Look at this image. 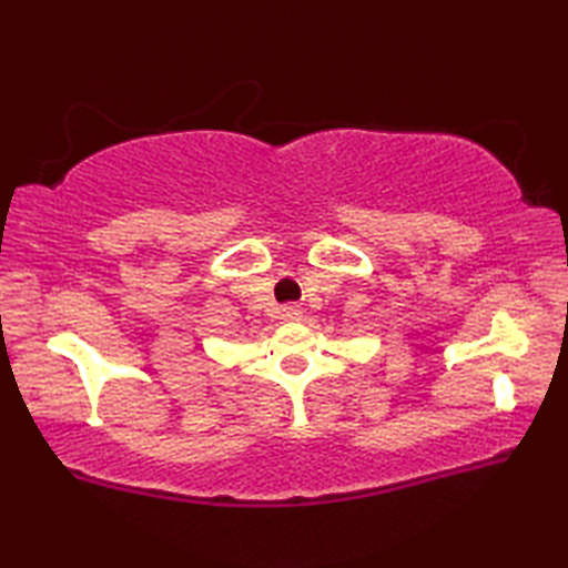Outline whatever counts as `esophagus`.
<instances>
[{"label": "esophagus", "mask_w": 568, "mask_h": 568, "mask_svg": "<svg viewBox=\"0 0 568 568\" xmlns=\"http://www.w3.org/2000/svg\"><path fill=\"white\" fill-rule=\"evenodd\" d=\"M300 315H303V312H300V307L293 305V303L281 307V317H283V320H300Z\"/></svg>", "instance_id": "obj_1"}]
</instances>
